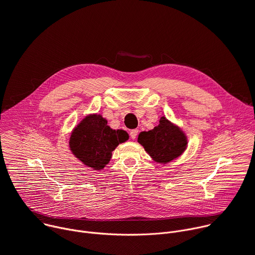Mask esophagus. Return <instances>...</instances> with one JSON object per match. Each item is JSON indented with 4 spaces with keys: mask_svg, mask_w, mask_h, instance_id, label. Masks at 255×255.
Returning <instances> with one entry per match:
<instances>
[{
    "mask_svg": "<svg viewBox=\"0 0 255 255\" xmlns=\"http://www.w3.org/2000/svg\"><path fill=\"white\" fill-rule=\"evenodd\" d=\"M137 133H138V129H131L130 130V132H129V135H130V137L132 138V139H134V138H136V135H137Z\"/></svg>",
    "mask_w": 255,
    "mask_h": 255,
    "instance_id": "obj_1",
    "label": "esophagus"
}]
</instances>
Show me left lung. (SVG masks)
Wrapping results in <instances>:
<instances>
[{
  "label": "left lung",
  "mask_w": 255,
  "mask_h": 255,
  "mask_svg": "<svg viewBox=\"0 0 255 255\" xmlns=\"http://www.w3.org/2000/svg\"><path fill=\"white\" fill-rule=\"evenodd\" d=\"M137 142L149 154L153 161L167 164L176 159L187 148V135L175 124L164 116L159 119L158 126L138 134Z\"/></svg>",
  "instance_id": "obj_1"
}]
</instances>
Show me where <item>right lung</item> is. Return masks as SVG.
Here are the masks:
<instances>
[{
    "label": "right lung",
    "mask_w": 255,
    "mask_h": 255,
    "mask_svg": "<svg viewBox=\"0 0 255 255\" xmlns=\"http://www.w3.org/2000/svg\"><path fill=\"white\" fill-rule=\"evenodd\" d=\"M128 139L126 130L111 128L101 114H90L72 130L69 146L83 164L102 170L110 162L116 147Z\"/></svg>",
    "instance_id": "1"
}]
</instances>
